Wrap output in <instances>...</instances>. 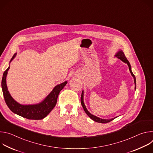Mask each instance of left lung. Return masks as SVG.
Here are the masks:
<instances>
[{"label": "left lung", "mask_w": 153, "mask_h": 153, "mask_svg": "<svg viewBox=\"0 0 153 153\" xmlns=\"http://www.w3.org/2000/svg\"><path fill=\"white\" fill-rule=\"evenodd\" d=\"M116 56H117L119 59H120L121 60H122L123 62L125 63H126L128 65V67H129V71L131 73V75L133 76V77H134V83H135V90L136 88V77L134 75V74L133 73V72L131 71V65H130V63L129 62H128V60H127L126 57H125V54L122 51H119L116 55ZM80 101H81V104L83 108V110L85 111V112L86 113V114L88 115L92 120H93L94 121L96 122H99V123H108L110 122L111 121H112L113 120H114L115 118H113V119H100L99 117H97L93 114H91V113H89V111L86 110V106L83 103V92L82 91V95H81V99H80Z\"/></svg>", "instance_id": "obj_1"}]
</instances>
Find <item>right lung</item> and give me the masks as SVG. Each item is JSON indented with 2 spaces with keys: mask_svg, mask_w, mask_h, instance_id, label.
<instances>
[{
  "mask_svg": "<svg viewBox=\"0 0 153 153\" xmlns=\"http://www.w3.org/2000/svg\"><path fill=\"white\" fill-rule=\"evenodd\" d=\"M15 56L16 54H14L11 61ZM9 69L10 67L4 73L2 80V88L5 101L10 110L14 113L28 119L41 120L45 118L56 106L59 94L66 85L67 82L66 81L55 86L50 94L41 103L36 105H22L16 102L8 91L6 77Z\"/></svg>",
  "mask_w": 153,
  "mask_h": 153,
  "instance_id": "right-lung-1",
  "label": "right lung"
}]
</instances>
